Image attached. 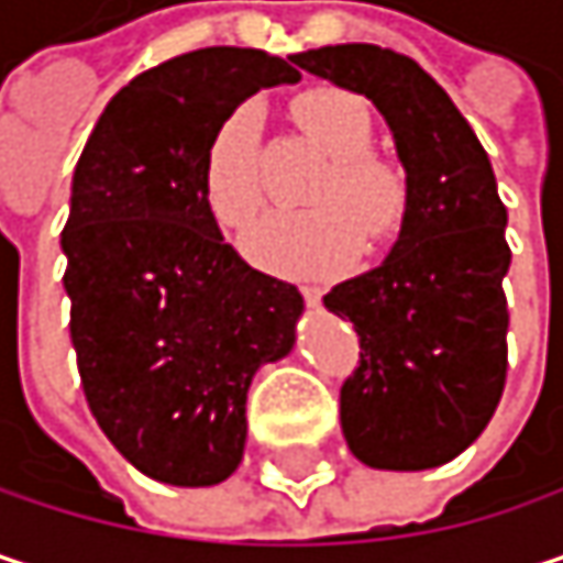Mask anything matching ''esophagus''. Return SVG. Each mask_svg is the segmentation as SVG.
<instances>
[{"instance_id":"obj_1","label":"esophagus","mask_w":563,"mask_h":563,"mask_svg":"<svg viewBox=\"0 0 563 563\" xmlns=\"http://www.w3.org/2000/svg\"><path fill=\"white\" fill-rule=\"evenodd\" d=\"M302 299H306L309 306H319V299H322V289H319V286H302Z\"/></svg>"}]
</instances>
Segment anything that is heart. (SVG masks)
<instances>
[{"instance_id":"obj_1","label":"heart","mask_w":563,"mask_h":563,"mask_svg":"<svg viewBox=\"0 0 563 563\" xmlns=\"http://www.w3.org/2000/svg\"><path fill=\"white\" fill-rule=\"evenodd\" d=\"M302 133L332 159L306 211H271L241 241L244 254L289 277H332L358 261L368 231L391 234L400 218V178L368 156V107L339 87H319L296 100ZM205 201L218 224L244 228L264 201L261 110L238 107L205 153Z\"/></svg>"}]
</instances>
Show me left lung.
I'll return each instance as SVG.
<instances>
[{"mask_svg": "<svg viewBox=\"0 0 563 563\" xmlns=\"http://www.w3.org/2000/svg\"><path fill=\"white\" fill-rule=\"evenodd\" d=\"M289 60L368 97L404 166L391 254L322 296L362 339V362L342 385L345 443L372 470L443 466L486 430L506 388L511 251L493 163L446 90L407 55L325 45Z\"/></svg>", "mask_w": 563, "mask_h": 563, "instance_id": "left-lung-1", "label": "left lung"}]
</instances>
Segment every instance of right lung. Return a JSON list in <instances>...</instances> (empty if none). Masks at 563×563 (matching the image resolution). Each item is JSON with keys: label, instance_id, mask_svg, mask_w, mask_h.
I'll use <instances>...</instances> for the list:
<instances>
[{"label": "right lung", "instance_id": "obj_1", "mask_svg": "<svg viewBox=\"0 0 563 563\" xmlns=\"http://www.w3.org/2000/svg\"><path fill=\"white\" fill-rule=\"evenodd\" d=\"M292 60L198 48L143 70L100 113L60 234L70 342L107 440L169 486L224 483L247 443V391L292 352L302 296L224 244L205 201V153Z\"/></svg>", "mask_w": 563, "mask_h": 563}]
</instances>
